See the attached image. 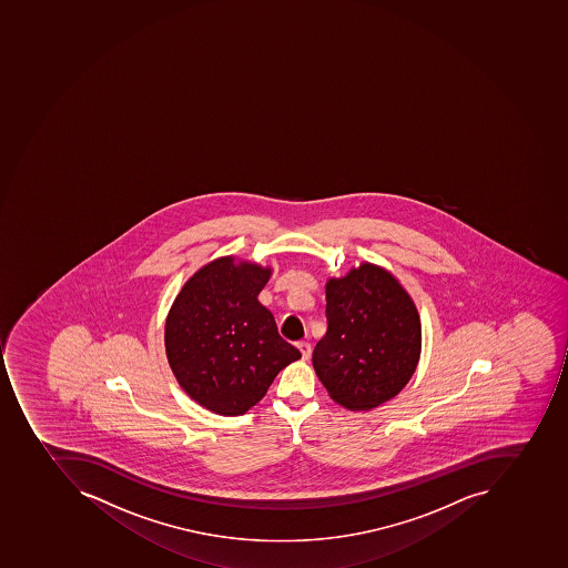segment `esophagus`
<instances>
[{
    "mask_svg": "<svg viewBox=\"0 0 568 568\" xmlns=\"http://www.w3.org/2000/svg\"><path fill=\"white\" fill-rule=\"evenodd\" d=\"M297 348L303 353L304 361H307L311 356V344L307 341H298Z\"/></svg>",
    "mask_w": 568,
    "mask_h": 568,
    "instance_id": "obj_1",
    "label": "esophagus"
}]
</instances>
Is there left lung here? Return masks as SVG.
I'll return each instance as SVG.
<instances>
[{"instance_id":"obj_1","label":"left lung","mask_w":568,"mask_h":568,"mask_svg":"<svg viewBox=\"0 0 568 568\" xmlns=\"http://www.w3.org/2000/svg\"><path fill=\"white\" fill-rule=\"evenodd\" d=\"M328 328L313 367L332 400L371 410L400 394L418 367L422 322L410 295L382 265L361 262L328 277Z\"/></svg>"}]
</instances>
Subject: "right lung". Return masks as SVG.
I'll return each mask as SVG.
<instances>
[{
	"label": "right lung",
	"instance_id": "1",
	"mask_svg": "<svg viewBox=\"0 0 568 568\" xmlns=\"http://www.w3.org/2000/svg\"><path fill=\"white\" fill-rule=\"evenodd\" d=\"M271 274L270 265L234 255L215 258L186 280L168 313L164 346L176 382L220 416L252 409L301 358L258 301Z\"/></svg>",
	"mask_w": 568,
	"mask_h": 568
}]
</instances>
